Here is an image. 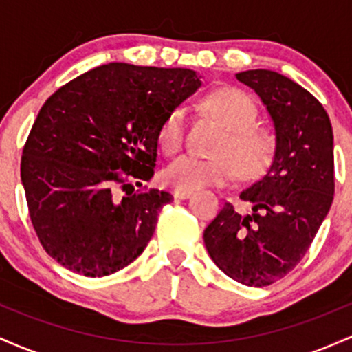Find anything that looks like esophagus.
<instances>
[{"label":"esophagus","instance_id":"34e87169","mask_svg":"<svg viewBox=\"0 0 352 352\" xmlns=\"http://www.w3.org/2000/svg\"><path fill=\"white\" fill-rule=\"evenodd\" d=\"M192 193H193L192 190H187V188H175V190H173V197H175V199H179V200L188 199Z\"/></svg>","mask_w":352,"mask_h":352}]
</instances>
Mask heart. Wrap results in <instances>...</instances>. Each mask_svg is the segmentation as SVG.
<instances>
[{"label":"heart","instance_id":"heart-1","mask_svg":"<svg viewBox=\"0 0 352 352\" xmlns=\"http://www.w3.org/2000/svg\"><path fill=\"white\" fill-rule=\"evenodd\" d=\"M207 109L228 129V137L218 147L215 159L182 155L164 170V180L177 188L197 190L210 185H223L238 172L254 177L272 162L274 139L266 129L256 127L258 111L253 99L235 87L213 92L207 99ZM187 134V112L175 109L162 129L160 144L172 155L182 148Z\"/></svg>","mask_w":352,"mask_h":352}]
</instances>
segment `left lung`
Returning <instances> with one entry per match:
<instances>
[{
    "mask_svg": "<svg viewBox=\"0 0 352 352\" xmlns=\"http://www.w3.org/2000/svg\"><path fill=\"white\" fill-rule=\"evenodd\" d=\"M236 79L253 89L274 131L272 165L240 193L241 215L225 204L205 228L215 265L246 286H268L300 263L334 197L333 127L319 100L280 72L252 69Z\"/></svg>",
    "mask_w": 352,
    "mask_h": 352,
    "instance_id": "8db88e82",
    "label": "left lung"
}]
</instances>
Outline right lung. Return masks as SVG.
Segmentation results:
<instances>
[{
    "label": "right lung",
    "mask_w": 352,
    "mask_h": 352,
    "mask_svg": "<svg viewBox=\"0 0 352 352\" xmlns=\"http://www.w3.org/2000/svg\"><path fill=\"white\" fill-rule=\"evenodd\" d=\"M192 69L109 63L59 87L23 148L21 182L47 253L84 276L131 265L155 232L168 192L153 177L168 116L201 86Z\"/></svg>",
    "instance_id": "obj_1"
}]
</instances>
